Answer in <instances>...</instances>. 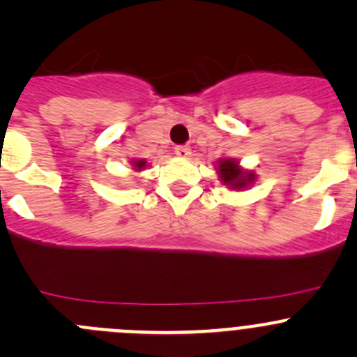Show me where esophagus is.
I'll list each match as a JSON object with an SVG mask.
<instances>
[{
	"mask_svg": "<svg viewBox=\"0 0 357 357\" xmlns=\"http://www.w3.org/2000/svg\"><path fill=\"white\" fill-rule=\"evenodd\" d=\"M174 153L178 157H188L190 153H192V150H190L188 145H178L174 149Z\"/></svg>",
	"mask_w": 357,
	"mask_h": 357,
	"instance_id": "34e87169",
	"label": "esophagus"
}]
</instances>
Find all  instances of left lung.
<instances>
[{
    "instance_id": "1",
    "label": "left lung",
    "mask_w": 357,
    "mask_h": 357,
    "mask_svg": "<svg viewBox=\"0 0 357 357\" xmlns=\"http://www.w3.org/2000/svg\"><path fill=\"white\" fill-rule=\"evenodd\" d=\"M219 172H221V179L226 185H233L235 188H243L247 186V178H250V174L243 176L242 172L238 171L235 162L225 160L219 165Z\"/></svg>"
}]
</instances>
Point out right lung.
I'll return each mask as SVG.
<instances>
[{"instance_id":"1","label":"right lung","mask_w":357,"mask_h":357,"mask_svg":"<svg viewBox=\"0 0 357 357\" xmlns=\"http://www.w3.org/2000/svg\"><path fill=\"white\" fill-rule=\"evenodd\" d=\"M135 165H136V167H138V169H142L143 165H145V160H138V162H135Z\"/></svg>"}]
</instances>
